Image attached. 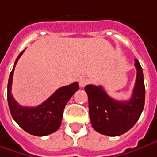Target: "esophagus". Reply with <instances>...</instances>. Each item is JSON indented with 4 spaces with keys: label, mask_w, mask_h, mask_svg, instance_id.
Wrapping results in <instances>:
<instances>
[{
    "label": "esophagus",
    "mask_w": 157,
    "mask_h": 157,
    "mask_svg": "<svg viewBox=\"0 0 157 157\" xmlns=\"http://www.w3.org/2000/svg\"><path fill=\"white\" fill-rule=\"evenodd\" d=\"M88 82H89V81L87 77H80L79 78V85L81 87H84Z\"/></svg>",
    "instance_id": "34e87169"
}]
</instances>
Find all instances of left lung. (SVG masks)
Returning a JSON list of instances; mask_svg holds the SVG:
<instances>
[{
  "mask_svg": "<svg viewBox=\"0 0 157 157\" xmlns=\"http://www.w3.org/2000/svg\"><path fill=\"white\" fill-rule=\"evenodd\" d=\"M137 78L131 99L115 101L106 94L102 86L87 85L89 116L93 128L97 132L117 137L127 132L137 123L144 106L145 87L143 70L135 59Z\"/></svg>",
  "mask_w": 157,
  "mask_h": 157,
  "instance_id": "1",
  "label": "left lung"
}]
</instances>
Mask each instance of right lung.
<instances>
[{"label": "right lung", "mask_w": 157, "mask_h": 157, "mask_svg": "<svg viewBox=\"0 0 157 157\" xmlns=\"http://www.w3.org/2000/svg\"><path fill=\"white\" fill-rule=\"evenodd\" d=\"M24 52L25 50L17 57L8 79L7 102L9 110L13 119L24 131L34 136H47L60 127L65 105L79 89V84L75 82L58 88L52 96L38 106L28 107L19 105L11 94L12 82L15 65Z\"/></svg>", "instance_id": "obj_1"}]
</instances>
